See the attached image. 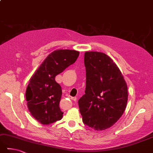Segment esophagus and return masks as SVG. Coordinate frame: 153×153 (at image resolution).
Here are the masks:
<instances>
[{"mask_svg": "<svg viewBox=\"0 0 153 153\" xmlns=\"http://www.w3.org/2000/svg\"><path fill=\"white\" fill-rule=\"evenodd\" d=\"M71 99H73L74 101H76V97H71Z\"/></svg>", "mask_w": 153, "mask_h": 153, "instance_id": "esophagus-1", "label": "esophagus"}]
</instances>
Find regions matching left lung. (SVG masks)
Listing matches in <instances>:
<instances>
[{
    "label": "left lung",
    "instance_id": "left-lung-1",
    "mask_svg": "<svg viewBox=\"0 0 153 153\" xmlns=\"http://www.w3.org/2000/svg\"><path fill=\"white\" fill-rule=\"evenodd\" d=\"M85 94L79 100L82 121L95 131L117 122L126 107L128 88L119 67L100 52H86Z\"/></svg>",
    "mask_w": 153,
    "mask_h": 153
}]
</instances>
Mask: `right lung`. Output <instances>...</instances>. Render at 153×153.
Masks as SVG:
<instances>
[{
  "label": "right lung",
  "mask_w": 153,
  "mask_h": 153,
  "mask_svg": "<svg viewBox=\"0 0 153 153\" xmlns=\"http://www.w3.org/2000/svg\"><path fill=\"white\" fill-rule=\"evenodd\" d=\"M79 55V52L74 50L54 51L30 78L25 93L27 106L32 116L42 125L62 119L59 107L62 89L55 76L75 62Z\"/></svg>",
  "instance_id": "1"
}]
</instances>
